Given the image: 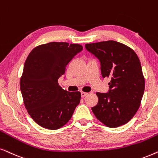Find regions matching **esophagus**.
<instances>
[{
  "label": "esophagus",
  "instance_id": "esophagus-1",
  "mask_svg": "<svg viewBox=\"0 0 158 158\" xmlns=\"http://www.w3.org/2000/svg\"><path fill=\"white\" fill-rule=\"evenodd\" d=\"M87 94H88L87 92H81V97H82V98L85 97L86 95H87Z\"/></svg>",
  "mask_w": 158,
  "mask_h": 158
}]
</instances>
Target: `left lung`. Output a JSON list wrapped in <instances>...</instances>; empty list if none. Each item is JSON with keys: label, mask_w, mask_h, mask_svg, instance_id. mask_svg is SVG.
I'll return each mask as SVG.
<instances>
[{"label": "left lung", "mask_w": 158, "mask_h": 158, "mask_svg": "<svg viewBox=\"0 0 158 158\" xmlns=\"http://www.w3.org/2000/svg\"><path fill=\"white\" fill-rule=\"evenodd\" d=\"M85 48L100 60L102 77L110 79L108 93H96L98 102L92 112L108 127L126 124L138 110L144 92L137 55L131 48L113 40L86 44Z\"/></svg>", "instance_id": "1"}]
</instances>
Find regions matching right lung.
<instances>
[{
  "instance_id": "add662e5",
  "label": "right lung",
  "mask_w": 158,
  "mask_h": 158,
  "mask_svg": "<svg viewBox=\"0 0 158 158\" xmlns=\"http://www.w3.org/2000/svg\"><path fill=\"white\" fill-rule=\"evenodd\" d=\"M82 49L79 44L51 42L37 46L29 54L20 89L27 112L40 127L51 130L63 127L80 102V92L63 89L58 80Z\"/></svg>"
}]
</instances>
